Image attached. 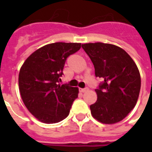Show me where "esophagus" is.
Instances as JSON below:
<instances>
[{"mask_svg":"<svg viewBox=\"0 0 152 152\" xmlns=\"http://www.w3.org/2000/svg\"><path fill=\"white\" fill-rule=\"evenodd\" d=\"M87 90H88V89H87V88H86V89H80V92L85 93V92H86Z\"/></svg>","mask_w":152,"mask_h":152,"instance_id":"obj_1","label":"esophagus"}]
</instances>
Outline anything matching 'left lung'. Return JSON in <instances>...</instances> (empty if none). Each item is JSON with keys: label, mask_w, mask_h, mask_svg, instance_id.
<instances>
[{"label": "left lung", "mask_w": 152, "mask_h": 152, "mask_svg": "<svg viewBox=\"0 0 152 152\" xmlns=\"http://www.w3.org/2000/svg\"><path fill=\"white\" fill-rule=\"evenodd\" d=\"M103 82L95 89L98 99L90 105L93 117L112 124L126 117L137 103L141 76L133 58L121 47L102 42L82 44Z\"/></svg>", "instance_id": "1"}]
</instances>
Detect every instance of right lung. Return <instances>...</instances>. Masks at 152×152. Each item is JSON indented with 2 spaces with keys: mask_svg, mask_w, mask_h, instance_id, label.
Masks as SVG:
<instances>
[{
  "mask_svg": "<svg viewBox=\"0 0 152 152\" xmlns=\"http://www.w3.org/2000/svg\"><path fill=\"white\" fill-rule=\"evenodd\" d=\"M80 47V43L48 44L33 52L22 65L18 75L21 98L40 122L58 123L69 115L79 89L58 82L66 58Z\"/></svg>",
  "mask_w": 152,
  "mask_h": 152,
  "instance_id": "right-lung-1",
  "label": "right lung"
}]
</instances>
